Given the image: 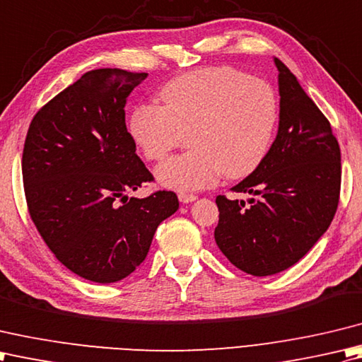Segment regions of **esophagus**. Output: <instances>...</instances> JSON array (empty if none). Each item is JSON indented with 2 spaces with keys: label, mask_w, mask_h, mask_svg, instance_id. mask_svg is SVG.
I'll return each mask as SVG.
<instances>
[{
  "label": "esophagus",
  "mask_w": 362,
  "mask_h": 362,
  "mask_svg": "<svg viewBox=\"0 0 362 362\" xmlns=\"http://www.w3.org/2000/svg\"><path fill=\"white\" fill-rule=\"evenodd\" d=\"M178 198H180V202L181 203H192V202H195L197 200V195H192V194H181L178 195Z\"/></svg>",
  "instance_id": "1"
}]
</instances>
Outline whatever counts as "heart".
Masks as SVG:
<instances>
[{
    "instance_id": "obj_1",
    "label": "heart",
    "mask_w": 362,
    "mask_h": 362,
    "mask_svg": "<svg viewBox=\"0 0 362 362\" xmlns=\"http://www.w3.org/2000/svg\"><path fill=\"white\" fill-rule=\"evenodd\" d=\"M162 106L137 105L128 129L148 160H162L190 132V153L154 172L159 186L190 192L209 187L223 173L243 178L261 164L278 122L270 84L233 67L184 73L162 87Z\"/></svg>"
}]
</instances>
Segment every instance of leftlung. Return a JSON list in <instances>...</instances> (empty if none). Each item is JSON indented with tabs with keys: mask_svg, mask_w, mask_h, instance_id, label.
<instances>
[{
	"mask_svg": "<svg viewBox=\"0 0 362 362\" xmlns=\"http://www.w3.org/2000/svg\"><path fill=\"white\" fill-rule=\"evenodd\" d=\"M278 69L279 123L261 164L231 189L248 203L217 197V245L245 274L269 276L292 267L333 220L341 190V150L327 117L293 73Z\"/></svg>",
	"mask_w": 362,
	"mask_h": 362,
	"instance_id": "obj_1",
	"label": "left lung"
}]
</instances>
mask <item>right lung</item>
I'll return each mask as SVG.
<instances>
[{
	"mask_svg": "<svg viewBox=\"0 0 362 362\" xmlns=\"http://www.w3.org/2000/svg\"><path fill=\"white\" fill-rule=\"evenodd\" d=\"M148 73L98 69L47 103L29 124L21 172L33 222L73 274L109 284L148 255L175 192L128 197L153 181L124 123L129 93Z\"/></svg>",
	"mask_w": 362,
	"mask_h": 362,
	"instance_id": "obj_1",
	"label": "right lung"
}]
</instances>
